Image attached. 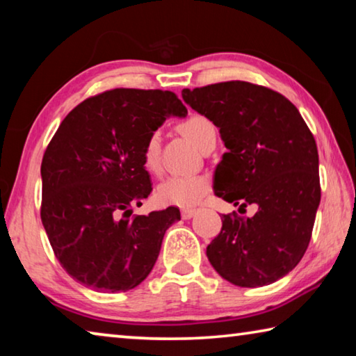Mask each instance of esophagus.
I'll use <instances>...</instances> for the list:
<instances>
[{
    "instance_id": "34e87169",
    "label": "esophagus",
    "mask_w": 356,
    "mask_h": 356,
    "mask_svg": "<svg viewBox=\"0 0 356 356\" xmlns=\"http://www.w3.org/2000/svg\"><path fill=\"white\" fill-rule=\"evenodd\" d=\"M196 209H182V218L184 220H190L191 216H195Z\"/></svg>"
}]
</instances>
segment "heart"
Instances as JSON below:
<instances>
[{
  "instance_id": "1",
  "label": "heart",
  "mask_w": 356,
  "mask_h": 356,
  "mask_svg": "<svg viewBox=\"0 0 356 356\" xmlns=\"http://www.w3.org/2000/svg\"><path fill=\"white\" fill-rule=\"evenodd\" d=\"M182 134L188 138V140L200 149L202 143L207 140L209 136L216 135L215 125L210 122L207 118L204 116H190L184 120L180 125ZM160 144H161V135L159 130L152 131L149 135L146 144H144L143 159L144 165L149 171H159L160 170ZM209 190V180L204 176H177L166 177L163 182L156 188V197L168 206H179V207H191L202 200Z\"/></svg>"
}]
</instances>
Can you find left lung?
<instances>
[{
    "mask_svg": "<svg viewBox=\"0 0 356 356\" xmlns=\"http://www.w3.org/2000/svg\"><path fill=\"white\" fill-rule=\"evenodd\" d=\"M182 99L220 129L227 152L213 191L251 218L222 215L207 257L221 278L240 287L272 284L297 267L321 204L316 140L284 95L248 81L184 89Z\"/></svg>",
    "mask_w": 356,
    "mask_h": 356,
    "instance_id": "1",
    "label": "left lung"
}]
</instances>
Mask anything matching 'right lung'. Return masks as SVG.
Segmentation results:
<instances>
[{
    "mask_svg": "<svg viewBox=\"0 0 356 356\" xmlns=\"http://www.w3.org/2000/svg\"><path fill=\"white\" fill-rule=\"evenodd\" d=\"M186 108L171 91L113 89L75 106L42 159V225L63 268L99 292H125L147 278L177 207L131 216L152 184L149 135Z\"/></svg>",
    "mask_w": 356,
    "mask_h": 356,
    "instance_id": "add662e5",
    "label": "right lung"
}]
</instances>
